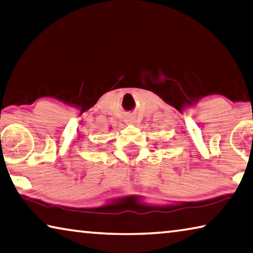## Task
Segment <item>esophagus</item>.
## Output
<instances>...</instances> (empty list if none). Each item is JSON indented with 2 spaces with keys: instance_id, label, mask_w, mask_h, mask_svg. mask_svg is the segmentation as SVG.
<instances>
[{
  "instance_id": "esophagus-1",
  "label": "esophagus",
  "mask_w": 253,
  "mask_h": 253,
  "mask_svg": "<svg viewBox=\"0 0 253 253\" xmlns=\"http://www.w3.org/2000/svg\"><path fill=\"white\" fill-rule=\"evenodd\" d=\"M126 122H127L128 124H133V123H134V119H131V118H130V119H127Z\"/></svg>"
}]
</instances>
